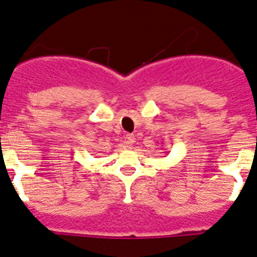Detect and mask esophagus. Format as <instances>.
Here are the masks:
<instances>
[{"mask_svg": "<svg viewBox=\"0 0 257 257\" xmlns=\"http://www.w3.org/2000/svg\"><path fill=\"white\" fill-rule=\"evenodd\" d=\"M125 138H126V145L128 146H132L134 143V141H136V137H134L133 134H126Z\"/></svg>", "mask_w": 257, "mask_h": 257, "instance_id": "obj_1", "label": "esophagus"}]
</instances>
